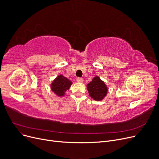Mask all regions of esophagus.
I'll return each instance as SVG.
<instances>
[{"label": "esophagus", "instance_id": "34e87169", "mask_svg": "<svg viewBox=\"0 0 159 159\" xmlns=\"http://www.w3.org/2000/svg\"><path fill=\"white\" fill-rule=\"evenodd\" d=\"M77 81L78 82H80V83H82V82H84V80H83V79H82V78L78 77V78H77Z\"/></svg>", "mask_w": 159, "mask_h": 159}]
</instances>
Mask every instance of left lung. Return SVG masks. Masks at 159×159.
<instances>
[{
    "label": "left lung",
    "mask_w": 159,
    "mask_h": 159,
    "mask_svg": "<svg viewBox=\"0 0 159 159\" xmlns=\"http://www.w3.org/2000/svg\"><path fill=\"white\" fill-rule=\"evenodd\" d=\"M89 96L95 101H100L104 98L107 93L108 88L104 81L99 77H95L87 85Z\"/></svg>",
    "instance_id": "1"
}]
</instances>
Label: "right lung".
<instances>
[{
    "label": "right lung",
    "instance_id": "obj_1",
    "mask_svg": "<svg viewBox=\"0 0 159 159\" xmlns=\"http://www.w3.org/2000/svg\"><path fill=\"white\" fill-rule=\"evenodd\" d=\"M72 82L62 75H58L51 84V89L53 92L58 97H63L65 92L70 89Z\"/></svg>",
    "mask_w": 159,
    "mask_h": 159
}]
</instances>
